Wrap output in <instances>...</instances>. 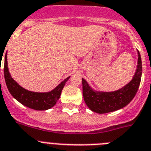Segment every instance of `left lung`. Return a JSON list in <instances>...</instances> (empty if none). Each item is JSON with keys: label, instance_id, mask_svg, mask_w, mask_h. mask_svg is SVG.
<instances>
[{"label": "left lung", "instance_id": "left-lung-1", "mask_svg": "<svg viewBox=\"0 0 151 151\" xmlns=\"http://www.w3.org/2000/svg\"><path fill=\"white\" fill-rule=\"evenodd\" d=\"M137 52V65L132 81L119 90L111 92L94 90L86 80L82 78L83 99L91 111L99 114L112 112L126 106L133 99L139 88L142 74L141 55L138 50Z\"/></svg>", "mask_w": 151, "mask_h": 151}]
</instances>
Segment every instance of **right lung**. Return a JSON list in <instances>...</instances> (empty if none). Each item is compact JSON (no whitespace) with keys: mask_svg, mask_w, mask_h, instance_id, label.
I'll return each mask as SVG.
<instances>
[{"mask_svg":"<svg viewBox=\"0 0 151 151\" xmlns=\"http://www.w3.org/2000/svg\"><path fill=\"white\" fill-rule=\"evenodd\" d=\"M4 78L6 86L13 97L25 106L35 110H47L53 107L59 99L65 83L70 77H68L51 91L39 93L29 91L19 86L10 75L7 64V55H5Z\"/></svg>","mask_w":151,"mask_h":151,"instance_id":"add662e5","label":"right lung"}]
</instances>
